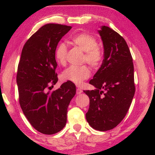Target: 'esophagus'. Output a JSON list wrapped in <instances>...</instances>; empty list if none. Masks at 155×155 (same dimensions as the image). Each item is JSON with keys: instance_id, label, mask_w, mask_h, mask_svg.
<instances>
[{"instance_id": "esophagus-1", "label": "esophagus", "mask_w": 155, "mask_h": 155, "mask_svg": "<svg viewBox=\"0 0 155 155\" xmlns=\"http://www.w3.org/2000/svg\"><path fill=\"white\" fill-rule=\"evenodd\" d=\"M82 92V90H80L79 88H78L77 90H76V94H80Z\"/></svg>"}]
</instances>
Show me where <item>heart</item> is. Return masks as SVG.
Wrapping results in <instances>:
<instances>
[{
  "mask_svg": "<svg viewBox=\"0 0 155 155\" xmlns=\"http://www.w3.org/2000/svg\"><path fill=\"white\" fill-rule=\"evenodd\" d=\"M74 44L84 52V61L94 68L100 65L102 60V52L97 46V41L93 36L89 34H79L72 38ZM67 47L64 43H60L55 51V58L58 64L63 65L65 63L67 56ZM90 71L87 65L82 66H70L62 73L64 80L73 82L80 85L83 80L90 77Z\"/></svg>",
  "mask_w": 155,
  "mask_h": 155,
  "instance_id": "b5f03b06",
  "label": "heart"
}]
</instances>
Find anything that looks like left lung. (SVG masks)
<instances>
[{"label":"left lung","instance_id":"8db88e82","mask_svg":"<svg viewBox=\"0 0 155 155\" xmlns=\"http://www.w3.org/2000/svg\"><path fill=\"white\" fill-rule=\"evenodd\" d=\"M104 46L101 67L90 81L94 90H84L90 98L86 119L95 130L115 128L126 116L135 94L134 67L125 39L113 29L98 30Z\"/></svg>","mask_w":155,"mask_h":155}]
</instances>
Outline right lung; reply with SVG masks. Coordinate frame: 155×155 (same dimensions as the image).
<instances>
[{"instance_id":"obj_1","label":"right lung","mask_w":155,"mask_h":155,"mask_svg":"<svg viewBox=\"0 0 155 155\" xmlns=\"http://www.w3.org/2000/svg\"><path fill=\"white\" fill-rule=\"evenodd\" d=\"M71 26L47 24L27 40L22 48L17 73L19 101L25 116L39 132L52 135L64 128L68 108L76 93L67 81L50 92L58 82L55 51Z\"/></svg>"}]
</instances>
